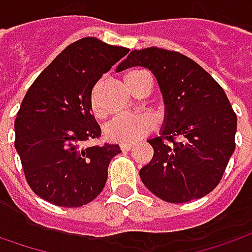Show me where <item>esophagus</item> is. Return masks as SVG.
<instances>
[{"mask_svg":"<svg viewBox=\"0 0 252 252\" xmlns=\"http://www.w3.org/2000/svg\"><path fill=\"white\" fill-rule=\"evenodd\" d=\"M135 146V143H121L120 145V148H121V150H131V149Z\"/></svg>","mask_w":252,"mask_h":252,"instance_id":"obj_1","label":"esophagus"}]
</instances>
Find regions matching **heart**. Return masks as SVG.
Masks as SVG:
<instances>
[{"mask_svg": "<svg viewBox=\"0 0 252 252\" xmlns=\"http://www.w3.org/2000/svg\"><path fill=\"white\" fill-rule=\"evenodd\" d=\"M143 71H131L126 77V83L128 88L132 91L135 84L138 81V77ZM91 109L96 116H102V112L97 106V100L95 95L91 97ZM155 126L153 119L149 114H119L114 119L107 123L104 128L106 138L112 142H121V143H131L138 140L140 136L148 133Z\"/></svg>", "mask_w": 252, "mask_h": 252, "instance_id": "heart-1", "label": "heart"}]
</instances>
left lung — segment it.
Instances as JSON below:
<instances>
[{
    "instance_id": "1",
    "label": "left lung",
    "mask_w": 252,
    "mask_h": 252,
    "mask_svg": "<svg viewBox=\"0 0 252 252\" xmlns=\"http://www.w3.org/2000/svg\"><path fill=\"white\" fill-rule=\"evenodd\" d=\"M142 66L156 77L165 106L143 185L168 203L201 198L220 184L234 152L237 117L225 91L190 58L161 48L135 49L116 71Z\"/></svg>"
}]
</instances>
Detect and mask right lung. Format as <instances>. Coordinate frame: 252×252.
<instances>
[{
  "label": "right lung",
  "instance_id": "right-lung-1",
  "mask_svg": "<svg viewBox=\"0 0 252 252\" xmlns=\"http://www.w3.org/2000/svg\"><path fill=\"white\" fill-rule=\"evenodd\" d=\"M129 52L95 37L70 44L32 84L15 120V149L32 190L51 204L81 207L103 190L119 145L80 148L100 136L91 94Z\"/></svg>",
  "mask_w": 252,
  "mask_h": 252
}]
</instances>
